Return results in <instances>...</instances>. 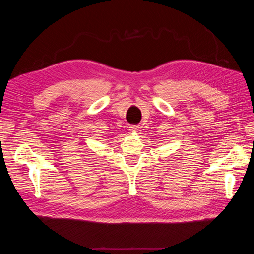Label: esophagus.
I'll return each mask as SVG.
<instances>
[{
    "mask_svg": "<svg viewBox=\"0 0 254 254\" xmlns=\"http://www.w3.org/2000/svg\"><path fill=\"white\" fill-rule=\"evenodd\" d=\"M128 128H129V130L131 132H136L137 131V128H139V127H137L136 125H130Z\"/></svg>",
    "mask_w": 254,
    "mask_h": 254,
    "instance_id": "esophagus-1",
    "label": "esophagus"
}]
</instances>
